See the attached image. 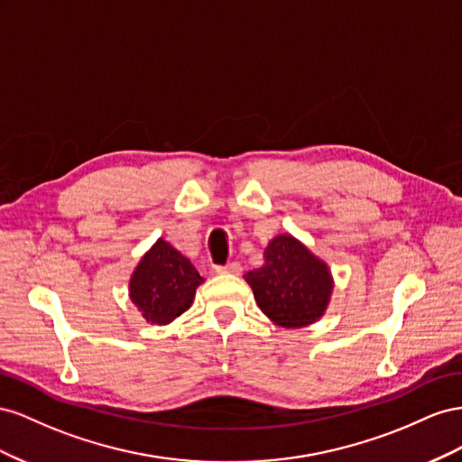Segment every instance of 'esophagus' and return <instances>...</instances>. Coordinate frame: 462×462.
I'll return each mask as SVG.
<instances>
[{
    "mask_svg": "<svg viewBox=\"0 0 462 462\" xmlns=\"http://www.w3.org/2000/svg\"><path fill=\"white\" fill-rule=\"evenodd\" d=\"M215 271L218 274H240L242 273V265H240L238 261H232V263H226V265L215 267Z\"/></svg>",
    "mask_w": 462,
    "mask_h": 462,
    "instance_id": "esophagus-1",
    "label": "esophagus"
}]
</instances>
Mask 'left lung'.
I'll return each mask as SVG.
<instances>
[{"instance_id":"obj_1","label":"left lung","mask_w":462,"mask_h":462,"mask_svg":"<svg viewBox=\"0 0 462 462\" xmlns=\"http://www.w3.org/2000/svg\"><path fill=\"white\" fill-rule=\"evenodd\" d=\"M263 257L265 263L259 269L244 274L259 310L284 328L319 321L335 284L327 263L290 234L274 236Z\"/></svg>"}]
</instances>
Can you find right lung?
Instances as JSON below:
<instances>
[{"instance_id":"add662e5","label":"right lung","mask_w":462,"mask_h":462,"mask_svg":"<svg viewBox=\"0 0 462 462\" xmlns=\"http://www.w3.org/2000/svg\"><path fill=\"white\" fill-rule=\"evenodd\" d=\"M203 276L174 245L158 238L129 279V298L151 325L172 323L193 304Z\"/></svg>"}]
</instances>
